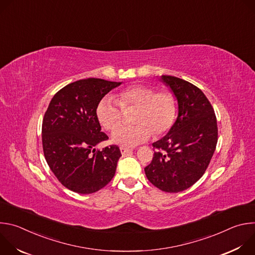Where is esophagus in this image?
<instances>
[{
	"label": "esophagus",
	"mask_w": 255,
	"mask_h": 255,
	"mask_svg": "<svg viewBox=\"0 0 255 255\" xmlns=\"http://www.w3.org/2000/svg\"><path fill=\"white\" fill-rule=\"evenodd\" d=\"M120 151L122 154H125V153H128V152H131L132 149L131 148H127V147H120Z\"/></svg>",
	"instance_id": "34e87169"
}]
</instances>
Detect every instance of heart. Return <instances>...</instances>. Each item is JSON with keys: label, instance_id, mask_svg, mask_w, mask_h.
<instances>
[{"label": "heart", "instance_id": "heart-1", "mask_svg": "<svg viewBox=\"0 0 255 255\" xmlns=\"http://www.w3.org/2000/svg\"><path fill=\"white\" fill-rule=\"evenodd\" d=\"M118 102L111 96L103 97L97 107L96 116L99 123L110 130L121 122L123 109L138 108L135 127L119 126L112 131L111 140L124 147H134L147 141L152 132L161 135L167 132L176 118V101L167 91L156 92L146 85H134L117 95Z\"/></svg>", "mask_w": 255, "mask_h": 255}]
</instances>
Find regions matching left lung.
Wrapping results in <instances>:
<instances>
[{"label":"left lung","mask_w":255,"mask_h":255,"mask_svg":"<svg viewBox=\"0 0 255 255\" xmlns=\"http://www.w3.org/2000/svg\"><path fill=\"white\" fill-rule=\"evenodd\" d=\"M159 81L177 101V118L167 134L152 143L159 150L144 170L159 190L178 193L192 187L205 173L216 149L217 120L212 105L199 88L171 76H161Z\"/></svg>","instance_id":"obj_1"}]
</instances>
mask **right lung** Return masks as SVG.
Masks as SVG:
<instances>
[{"instance_id": "right-lung-1", "label": "right lung", "mask_w": 255, "mask_h": 255, "mask_svg": "<svg viewBox=\"0 0 255 255\" xmlns=\"http://www.w3.org/2000/svg\"><path fill=\"white\" fill-rule=\"evenodd\" d=\"M122 83L87 79L58 91L42 122L45 159L60 183L79 194H92L110 183L121 152L117 145L96 150L108 139L96 116L99 101Z\"/></svg>"}]
</instances>
